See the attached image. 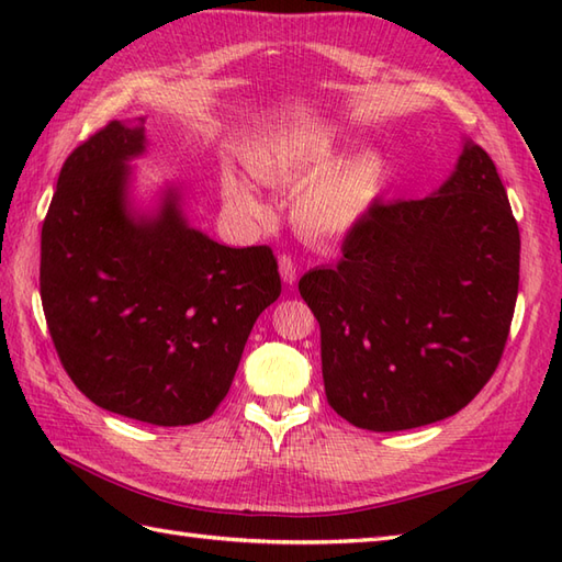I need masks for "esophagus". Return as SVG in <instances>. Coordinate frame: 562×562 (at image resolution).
<instances>
[{
  "instance_id": "34e87169",
  "label": "esophagus",
  "mask_w": 562,
  "mask_h": 562,
  "mask_svg": "<svg viewBox=\"0 0 562 562\" xmlns=\"http://www.w3.org/2000/svg\"><path fill=\"white\" fill-rule=\"evenodd\" d=\"M278 268H280V278H282L284 284L296 282V268H294V260L290 256H280Z\"/></svg>"
}]
</instances>
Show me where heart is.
I'll return each mask as SVG.
<instances>
[{"label":"heart","instance_id":"b5f03b06","mask_svg":"<svg viewBox=\"0 0 562 562\" xmlns=\"http://www.w3.org/2000/svg\"><path fill=\"white\" fill-rule=\"evenodd\" d=\"M340 142L336 125L302 123L258 139L246 157L250 173L260 183L284 188L304 181L292 200V217L306 236L318 241H338L360 229L389 183L384 154L364 147L336 159ZM222 195L246 217L258 220L266 212L250 178L234 169L222 171Z\"/></svg>","mask_w":562,"mask_h":562}]
</instances>
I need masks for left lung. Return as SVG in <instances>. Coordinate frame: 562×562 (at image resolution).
<instances>
[{
	"label": "left lung",
	"mask_w": 562,
	"mask_h": 562,
	"mask_svg": "<svg viewBox=\"0 0 562 562\" xmlns=\"http://www.w3.org/2000/svg\"><path fill=\"white\" fill-rule=\"evenodd\" d=\"M519 290V226L487 154L463 139L423 200L376 205L338 266L300 292L321 326L330 408L398 432L469 405L503 357Z\"/></svg>",
	"instance_id": "left-lung-1"
}]
</instances>
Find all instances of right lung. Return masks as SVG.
<instances>
[{
	"instance_id": "right-lung-1",
	"label": "right lung",
	"mask_w": 562,
	"mask_h": 562,
	"mask_svg": "<svg viewBox=\"0 0 562 562\" xmlns=\"http://www.w3.org/2000/svg\"><path fill=\"white\" fill-rule=\"evenodd\" d=\"M145 117L69 154L41 234V300L59 362L103 411L178 427L229 393L256 318L280 296L268 246L232 248L188 222L183 186L135 202Z\"/></svg>"
}]
</instances>
